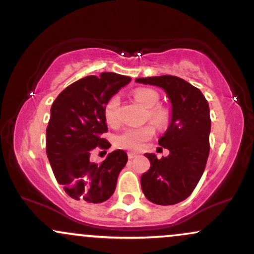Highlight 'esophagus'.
<instances>
[{
  "instance_id": "34e87169",
  "label": "esophagus",
  "mask_w": 254,
  "mask_h": 254,
  "mask_svg": "<svg viewBox=\"0 0 254 254\" xmlns=\"http://www.w3.org/2000/svg\"><path fill=\"white\" fill-rule=\"evenodd\" d=\"M134 157H137V154H134V152H128V159L132 160L134 159Z\"/></svg>"
}]
</instances>
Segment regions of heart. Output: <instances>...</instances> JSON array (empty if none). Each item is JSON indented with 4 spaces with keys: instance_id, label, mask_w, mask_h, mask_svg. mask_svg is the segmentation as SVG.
Wrapping results in <instances>:
<instances>
[{
    "instance_id": "b5f03b06",
    "label": "heart",
    "mask_w": 254,
    "mask_h": 254,
    "mask_svg": "<svg viewBox=\"0 0 254 254\" xmlns=\"http://www.w3.org/2000/svg\"><path fill=\"white\" fill-rule=\"evenodd\" d=\"M133 98L148 109L146 115L148 119L151 120L156 126L162 127L168 122V114L165 109L154 108L159 103V94L155 91L149 88H138L133 92ZM117 106H119V99L111 98L105 106L104 116L108 125L116 126L119 124L117 119ZM155 134V128L151 125H145L141 127H130L122 130L120 134L115 137V145L119 148L130 150V151H139L144 146V144L152 138Z\"/></svg>"
}]
</instances>
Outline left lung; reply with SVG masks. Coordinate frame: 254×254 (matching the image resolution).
Here are the masks:
<instances>
[{
    "instance_id": "1",
    "label": "left lung",
    "mask_w": 254,
    "mask_h": 254,
    "mask_svg": "<svg viewBox=\"0 0 254 254\" xmlns=\"http://www.w3.org/2000/svg\"><path fill=\"white\" fill-rule=\"evenodd\" d=\"M135 82L162 88L172 105L170 126L159 139L170 155L159 160L155 154H145L150 168L140 178L141 190L152 203L167 206L182 202L196 188L208 159V103L200 89L177 76L141 77Z\"/></svg>"
}]
</instances>
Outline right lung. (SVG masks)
Instances as JSON below:
<instances>
[{"label": "right lung", "instance_id": "right-lung-1", "mask_svg": "<svg viewBox=\"0 0 254 254\" xmlns=\"http://www.w3.org/2000/svg\"><path fill=\"white\" fill-rule=\"evenodd\" d=\"M130 77L115 72L87 76L76 81L57 97L51 108L46 130V152L57 182L75 200L100 203L116 189L117 177L126 166L124 150H115L100 165L91 162L93 149H109L105 105Z\"/></svg>", "mask_w": 254, "mask_h": 254}]
</instances>
